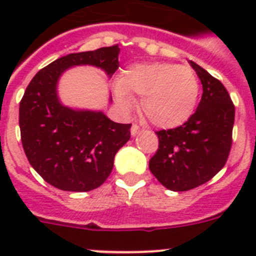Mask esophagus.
<instances>
[{
    "label": "esophagus",
    "instance_id": "obj_1",
    "mask_svg": "<svg viewBox=\"0 0 256 256\" xmlns=\"http://www.w3.org/2000/svg\"><path fill=\"white\" fill-rule=\"evenodd\" d=\"M138 132H140L138 126H137V124H133L132 128H130V133H132V136H136Z\"/></svg>",
    "mask_w": 256,
    "mask_h": 256
}]
</instances>
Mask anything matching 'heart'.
<instances>
[{"mask_svg": "<svg viewBox=\"0 0 256 256\" xmlns=\"http://www.w3.org/2000/svg\"><path fill=\"white\" fill-rule=\"evenodd\" d=\"M200 94L196 73L172 62H151L130 66L115 87V96L126 112L142 98L141 112L155 126L176 128L194 114Z\"/></svg>", "mask_w": 256, "mask_h": 256, "instance_id": "b5f03b06", "label": "heart"}]
</instances>
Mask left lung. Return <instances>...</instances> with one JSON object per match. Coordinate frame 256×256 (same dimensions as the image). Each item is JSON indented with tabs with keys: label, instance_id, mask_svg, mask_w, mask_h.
Listing matches in <instances>:
<instances>
[{
	"label": "left lung",
	"instance_id": "left-lung-1",
	"mask_svg": "<svg viewBox=\"0 0 256 256\" xmlns=\"http://www.w3.org/2000/svg\"><path fill=\"white\" fill-rule=\"evenodd\" d=\"M202 84L195 114L177 128L156 132L159 148L148 168L172 191H188L212 180L232 148L234 105L226 87L206 70L190 61Z\"/></svg>",
	"mask_w": 256,
	"mask_h": 256
}]
</instances>
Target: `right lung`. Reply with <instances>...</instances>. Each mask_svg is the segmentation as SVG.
<instances>
[{"instance_id":"1","label":"right lung","mask_w":256,"mask_h":256,"mask_svg":"<svg viewBox=\"0 0 256 256\" xmlns=\"http://www.w3.org/2000/svg\"><path fill=\"white\" fill-rule=\"evenodd\" d=\"M119 51L114 44L62 56L40 69L24 92L19 106L22 148L33 169L56 188L100 187L112 173L115 154L130 138L132 124L64 106L56 91L61 74L76 65H94L112 76L119 68Z\"/></svg>"}]
</instances>
